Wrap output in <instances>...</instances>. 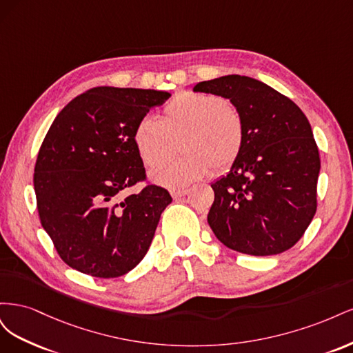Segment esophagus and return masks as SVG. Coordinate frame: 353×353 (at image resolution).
Masks as SVG:
<instances>
[{
  "label": "esophagus",
  "instance_id": "obj_1",
  "mask_svg": "<svg viewBox=\"0 0 353 353\" xmlns=\"http://www.w3.org/2000/svg\"><path fill=\"white\" fill-rule=\"evenodd\" d=\"M190 193L188 188H183V190H170V196H172L174 199H178V197H184Z\"/></svg>",
  "mask_w": 353,
  "mask_h": 353
}]
</instances>
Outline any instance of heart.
Masks as SVG:
<instances>
[{
  "mask_svg": "<svg viewBox=\"0 0 353 353\" xmlns=\"http://www.w3.org/2000/svg\"><path fill=\"white\" fill-rule=\"evenodd\" d=\"M186 132L181 151L186 156L156 168L150 178L168 188H183L231 169L245 144L241 112L218 94L183 91L163 108V119L144 114L137 122L134 143L145 166L167 158L172 138Z\"/></svg>",
  "mask_w": 353,
  "mask_h": 353,
  "instance_id": "obj_1",
  "label": "heart"
}]
</instances>
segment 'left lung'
Here are the masks:
<instances>
[{
  "mask_svg": "<svg viewBox=\"0 0 353 353\" xmlns=\"http://www.w3.org/2000/svg\"><path fill=\"white\" fill-rule=\"evenodd\" d=\"M194 91L230 99L245 123L241 156L210 185L212 231L227 248L252 256L293 248L316 212L321 168L305 113L268 85L240 74L199 82Z\"/></svg>",
  "mask_w": 353,
  "mask_h": 353,
  "instance_id": "left-lung-1",
  "label": "left lung"
}]
</instances>
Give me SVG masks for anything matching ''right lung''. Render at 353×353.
I'll return each mask as SVG.
<instances>
[{
	"label": "right lung",
	"mask_w": 353,
	"mask_h": 353,
	"mask_svg": "<svg viewBox=\"0 0 353 353\" xmlns=\"http://www.w3.org/2000/svg\"><path fill=\"white\" fill-rule=\"evenodd\" d=\"M169 97L165 91L97 87L73 99L50 126L35 163L37 208L70 268L116 279L150 248L172 197L147 181L134 130ZM143 182L140 192H127Z\"/></svg>",
	"instance_id": "obj_1"
}]
</instances>
